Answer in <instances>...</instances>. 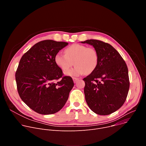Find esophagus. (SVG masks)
<instances>
[{
	"label": "esophagus",
	"mask_w": 146,
	"mask_h": 146,
	"mask_svg": "<svg viewBox=\"0 0 146 146\" xmlns=\"http://www.w3.org/2000/svg\"><path fill=\"white\" fill-rule=\"evenodd\" d=\"M79 78H76V77H73V80L74 81V82H76L77 80H78Z\"/></svg>",
	"instance_id": "esophagus-1"
}]
</instances>
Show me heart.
Instances as JSON below:
<instances>
[{"label": "heart", "instance_id": "heart-1", "mask_svg": "<svg viewBox=\"0 0 146 146\" xmlns=\"http://www.w3.org/2000/svg\"><path fill=\"white\" fill-rule=\"evenodd\" d=\"M65 54L58 53L55 56V62L62 70L70 68L74 63L75 67L65 72V74L71 77H77L93 72L96 68L99 56L96 50L84 45L73 44L67 47Z\"/></svg>", "mask_w": 146, "mask_h": 146}]
</instances>
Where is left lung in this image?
<instances>
[{
	"mask_svg": "<svg viewBox=\"0 0 146 146\" xmlns=\"http://www.w3.org/2000/svg\"><path fill=\"white\" fill-rule=\"evenodd\" d=\"M81 43L92 46L99 56L96 69L83 79L87 105L97 114H110L123 105L128 94L129 80L125 62L108 43L92 39Z\"/></svg>",
	"mask_w": 146,
	"mask_h": 146,
	"instance_id": "8db88e82",
	"label": "left lung"
}]
</instances>
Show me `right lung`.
<instances>
[{
    "instance_id": "right-lung-1",
    "label": "right lung",
    "mask_w": 146,
    "mask_h": 146,
    "mask_svg": "<svg viewBox=\"0 0 146 146\" xmlns=\"http://www.w3.org/2000/svg\"><path fill=\"white\" fill-rule=\"evenodd\" d=\"M68 44L52 40L40 41L19 61L15 73L19 95L37 113L54 114L64 106L68 99L74 82L70 77H62V71L55 62L56 54Z\"/></svg>"
}]
</instances>
